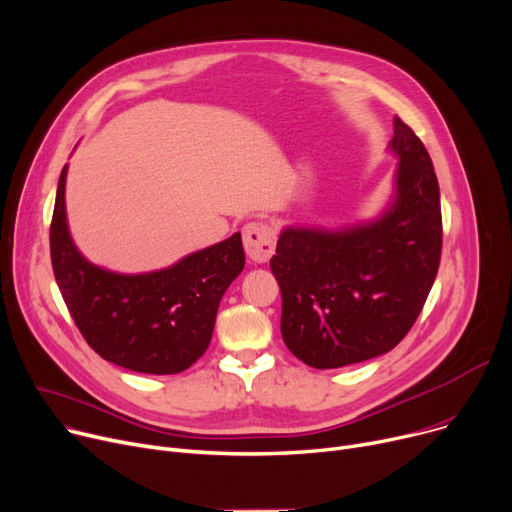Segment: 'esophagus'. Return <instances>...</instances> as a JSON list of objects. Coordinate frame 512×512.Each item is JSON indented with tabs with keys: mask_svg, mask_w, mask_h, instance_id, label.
<instances>
[{
	"mask_svg": "<svg viewBox=\"0 0 512 512\" xmlns=\"http://www.w3.org/2000/svg\"><path fill=\"white\" fill-rule=\"evenodd\" d=\"M275 242H277V233L266 223L254 221L244 227V248L254 262H266L270 256H273Z\"/></svg>",
	"mask_w": 512,
	"mask_h": 512,
	"instance_id": "esophagus-1",
	"label": "esophagus"
}]
</instances>
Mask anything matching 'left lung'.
Wrapping results in <instances>:
<instances>
[{
	"instance_id": "left-lung-1",
	"label": "left lung",
	"mask_w": 512,
	"mask_h": 512,
	"mask_svg": "<svg viewBox=\"0 0 512 512\" xmlns=\"http://www.w3.org/2000/svg\"><path fill=\"white\" fill-rule=\"evenodd\" d=\"M388 150L399 163L376 217L337 229L287 225L270 258L283 341L312 368H343L397 347L434 285L442 217L432 159L399 117Z\"/></svg>"
}]
</instances>
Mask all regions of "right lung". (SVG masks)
<instances>
[{
	"label": "right lung",
	"instance_id": "obj_1",
	"mask_svg": "<svg viewBox=\"0 0 512 512\" xmlns=\"http://www.w3.org/2000/svg\"><path fill=\"white\" fill-rule=\"evenodd\" d=\"M68 165L59 175L51 264L86 343L107 362L142 374H177L206 351L223 293L242 273V235L192 252L150 273H115L74 244L66 215Z\"/></svg>",
	"mask_w": 512,
	"mask_h": 512
}]
</instances>
